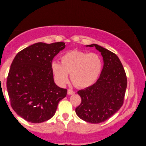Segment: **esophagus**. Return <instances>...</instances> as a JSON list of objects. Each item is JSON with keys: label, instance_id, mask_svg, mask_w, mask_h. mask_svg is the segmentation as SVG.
<instances>
[{"label": "esophagus", "instance_id": "esophagus-1", "mask_svg": "<svg viewBox=\"0 0 146 146\" xmlns=\"http://www.w3.org/2000/svg\"><path fill=\"white\" fill-rule=\"evenodd\" d=\"M67 94L68 95H72V94H75V92L73 91V90H71V89H68V91H67Z\"/></svg>", "mask_w": 146, "mask_h": 146}]
</instances>
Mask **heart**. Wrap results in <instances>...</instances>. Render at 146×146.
Masks as SVG:
<instances>
[{"instance_id":"obj_1","label":"heart","mask_w":146,"mask_h":146,"mask_svg":"<svg viewBox=\"0 0 146 146\" xmlns=\"http://www.w3.org/2000/svg\"><path fill=\"white\" fill-rule=\"evenodd\" d=\"M51 70L57 83L64 85L68 80L79 88H85L96 82L102 70L101 57L95 53L73 50L64 54L61 63L52 61Z\"/></svg>"}]
</instances>
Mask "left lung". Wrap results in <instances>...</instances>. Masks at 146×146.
Wrapping results in <instances>:
<instances>
[{
	"instance_id": "obj_1",
	"label": "left lung",
	"mask_w": 146,
	"mask_h": 146,
	"mask_svg": "<svg viewBox=\"0 0 146 146\" xmlns=\"http://www.w3.org/2000/svg\"><path fill=\"white\" fill-rule=\"evenodd\" d=\"M86 46L96 47L101 52L104 64L97 82L78 91L82 102L76 107V113L85 121L99 123L109 119L122 106L127 77L122 64L115 54L96 44Z\"/></svg>"
}]
</instances>
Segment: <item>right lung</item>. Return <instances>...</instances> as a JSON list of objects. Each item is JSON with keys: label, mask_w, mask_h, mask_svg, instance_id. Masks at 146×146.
Listing matches in <instances>:
<instances>
[{"label": "right lung", "mask_w": 146, "mask_h": 146, "mask_svg": "<svg viewBox=\"0 0 146 146\" xmlns=\"http://www.w3.org/2000/svg\"><path fill=\"white\" fill-rule=\"evenodd\" d=\"M65 48L63 42H37L19 52L11 64L6 87L14 111L31 123H41L56 113L67 90L56 85L54 57Z\"/></svg>", "instance_id": "1"}]
</instances>
